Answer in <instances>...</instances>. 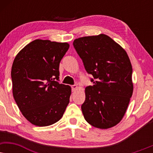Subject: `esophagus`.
<instances>
[{
  "label": "esophagus",
  "instance_id": "1",
  "mask_svg": "<svg viewBox=\"0 0 153 153\" xmlns=\"http://www.w3.org/2000/svg\"><path fill=\"white\" fill-rule=\"evenodd\" d=\"M71 88H72V91H74L75 90H76L77 88H78V86H77V85H72V86H71Z\"/></svg>",
  "mask_w": 153,
  "mask_h": 153
}]
</instances>
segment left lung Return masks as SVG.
Masks as SVG:
<instances>
[{"mask_svg":"<svg viewBox=\"0 0 153 153\" xmlns=\"http://www.w3.org/2000/svg\"><path fill=\"white\" fill-rule=\"evenodd\" d=\"M93 85L85 89L81 105L85 120L92 126L108 129L124 116L133 93L132 67L127 53L104 34L83 37L73 42Z\"/></svg>","mask_w":153,"mask_h":153,"instance_id":"left-lung-1","label":"left lung"}]
</instances>
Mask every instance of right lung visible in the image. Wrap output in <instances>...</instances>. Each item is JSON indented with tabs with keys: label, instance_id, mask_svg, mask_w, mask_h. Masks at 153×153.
Masks as SVG:
<instances>
[{
	"label": "right lung",
	"instance_id": "obj_1",
	"mask_svg": "<svg viewBox=\"0 0 153 153\" xmlns=\"http://www.w3.org/2000/svg\"><path fill=\"white\" fill-rule=\"evenodd\" d=\"M69 44L35 39L14 58L11 77L13 97L23 116L32 124L49 126L63 116L71 88L58 83L60 60Z\"/></svg>",
	"mask_w": 153,
	"mask_h": 153
}]
</instances>
